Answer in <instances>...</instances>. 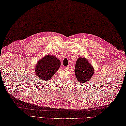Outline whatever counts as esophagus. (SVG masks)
I'll return each instance as SVG.
<instances>
[{"label": "esophagus", "instance_id": "esophagus-1", "mask_svg": "<svg viewBox=\"0 0 126 126\" xmlns=\"http://www.w3.org/2000/svg\"><path fill=\"white\" fill-rule=\"evenodd\" d=\"M63 69H64V70H69V68H68V67H64L63 68Z\"/></svg>", "mask_w": 126, "mask_h": 126}]
</instances>
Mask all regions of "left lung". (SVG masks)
I'll return each mask as SVG.
<instances>
[{
	"instance_id": "left-lung-1",
	"label": "left lung",
	"mask_w": 126,
	"mask_h": 126,
	"mask_svg": "<svg viewBox=\"0 0 126 126\" xmlns=\"http://www.w3.org/2000/svg\"><path fill=\"white\" fill-rule=\"evenodd\" d=\"M94 73V69L93 65L84 57H79L77 59L75 74L77 80L80 83L88 82L91 79Z\"/></svg>"
}]
</instances>
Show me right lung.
Masks as SVG:
<instances>
[{"label": "right lung", "instance_id": "1", "mask_svg": "<svg viewBox=\"0 0 126 126\" xmlns=\"http://www.w3.org/2000/svg\"><path fill=\"white\" fill-rule=\"evenodd\" d=\"M61 65L59 59L47 54L39 60L36 64L34 72L39 79L44 81L49 80L58 70Z\"/></svg>", "mask_w": 126, "mask_h": 126}]
</instances>
